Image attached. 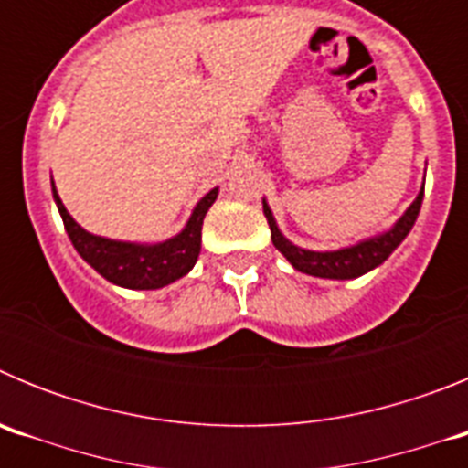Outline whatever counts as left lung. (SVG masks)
<instances>
[{"label":"left lung","instance_id":"8db88e82","mask_svg":"<svg viewBox=\"0 0 468 468\" xmlns=\"http://www.w3.org/2000/svg\"><path fill=\"white\" fill-rule=\"evenodd\" d=\"M421 198H424V185H421L420 194H417V198L410 204V208L405 210L387 231L375 234V237L370 239H363V241L354 243V246L337 248V250H307V248L295 246V243L288 241V239L281 234L279 225H276L274 220V213H271L270 204H267L264 198L262 210L267 222H270L271 241H274V246L279 248L281 253H283V258L288 260L297 271L309 276H318V279L346 281L367 274V271L379 267L388 255L394 253L396 248L400 246V241L410 234L417 215H420Z\"/></svg>","mask_w":468,"mask_h":468}]
</instances>
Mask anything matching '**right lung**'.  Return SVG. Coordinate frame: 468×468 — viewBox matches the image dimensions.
<instances>
[{
    "label": "right lung",
    "instance_id": "obj_1",
    "mask_svg": "<svg viewBox=\"0 0 468 468\" xmlns=\"http://www.w3.org/2000/svg\"><path fill=\"white\" fill-rule=\"evenodd\" d=\"M53 201L58 206V213L63 218L65 231L69 241L77 248V253L86 260L101 276H105L110 283L131 288V291H154L173 281L183 279L192 271L201 253V227L204 218L213 201L218 198V187L210 189L189 215L187 225L176 237L159 243H135V241H117V239L95 237L86 231L80 222L74 220L68 208L63 206L60 197L53 185Z\"/></svg>",
    "mask_w": 468,
    "mask_h": 468
}]
</instances>
